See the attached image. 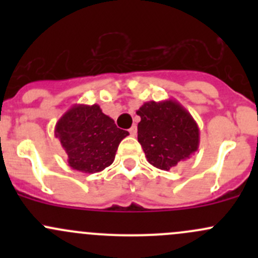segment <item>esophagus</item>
Here are the masks:
<instances>
[{"label": "esophagus", "mask_w": 258, "mask_h": 258, "mask_svg": "<svg viewBox=\"0 0 258 258\" xmlns=\"http://www.w3.org/2000/svg\"><path fill=\"white\" fill-rule=\"evenodd\" d=\"M128 131H130V135H131V136H136V135H137V127L132 126L131 128L128 130Z\"/></svg>", "instance_id": "obj_1"}]
</instances>
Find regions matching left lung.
<instances>
[{"label":"left lung","instance_id":"1","mask_svg":"<svg viewBox=\"0 0 258 258\" xmlns=\"http://www.w3.org/2000/svg\"><path fill=\"white\" fill-rule=\"evenodd\" d=\"M136 113L141 117L137 139L147 161L155 167L171 170L199 150V126L177 101H148Z\"/></svg>","mask_w":258,"mask_h":258}]
</instances>
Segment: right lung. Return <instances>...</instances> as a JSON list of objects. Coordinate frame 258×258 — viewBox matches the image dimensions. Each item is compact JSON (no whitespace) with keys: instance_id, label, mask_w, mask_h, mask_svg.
Wrapping results in <instances>:
<instances>
[{"instance_id":"add662e5","label":"right lung","mask_w":258,"mask_h":258,"mask_svg":"<svg viewBox=\"0 0 258 258\" xmlns=\"http://www.w3.org/2000/svg\"><path fill=\"white\" fill-rule=\"evenodd\" d=\"M128 135L98 105H74L54 127L69 166L83 173L100 172L112 165L119 142Z\"/></svg>"}]
</instances>
